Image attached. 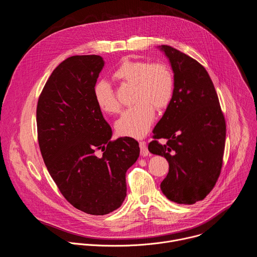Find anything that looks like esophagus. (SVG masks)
I'll return each mask as SVG.
<instances>
[{"label": "esophagus", "instance_id": "34e87169", "mask_svg": "<svg viewBox=\"0 0 257 257\" xmlns=\"http://www.w3.org/2000/svg\"><path fill=\"white\" fill-rule=\"evenodd\" d=\"M139 148H140V155L141 157H148L150 152L148 150V148H146V143L144 141H140L139 142Z\"/></svg>", "mask_w": 257, "mask_h": 257}]
</instances>
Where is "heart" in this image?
<instances>
[{"label": "heart", "mask_w": 257, "mask_h": 257, "mask_svg": "<svg viewBox=\"0 0 257 257\" xmlns=\"http://www.w3.org/2000/svg\"><path fill=\"white\" fill-rule=\"evenodd\" d=\"M114 76L124 82L134 84L133 106L125 109L116 121V130L122 136L141 138L149 132L156 118L155 106L165 108L174 91V76L170 68L162 63L150 64L140 60L125 59L117 67ZM96 104L106 113H115L119 102L106 81H98L93 87Z\"/></svg>", "instance_id": "1"}]
</instances>
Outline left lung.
I'll list each match as a JSON object with an SVG mask.
<instances>
[{
  "label": "left lung",
  "mask_w": 257,
  "mask_h": 257,
  "mask_svg": "<svg viewBox=\"0 0 257 257\" xmlns=\"http://www.w3.org/2000/svg\"><path fill=\"white\" fill-rule=\"evenodd\" d=\"M159 49L174 73V91L154 129L149 151L165 157L169 173L161 183L166 197L179 204L202 200L221 173L226 122L208 73L196 60L170 46Z\"/></svg>",
  "instance_id": "8db88e82"
}]
</instances>
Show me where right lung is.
Instances as JSON below:
<instances>
[{"instance_id":"add662e5","label":"right lung","mask_w":257,"mask_h":257,"mask_svg":"<svg viewBox=\"0 0 257 257\" xmlns=\"http://www.w3.org/2000/svg\"><path fill=\"white\" fill-rule=\"evenodd\" d=\"M104 61L73 56L51 74L36 108L39 144L63 196L77 209L103 215L119 208L127 192L126 172L139 157L131 137L111 141L112 129L93 96ZM101 149L103 156H96Z\"/></svg>"}]
</instances>
